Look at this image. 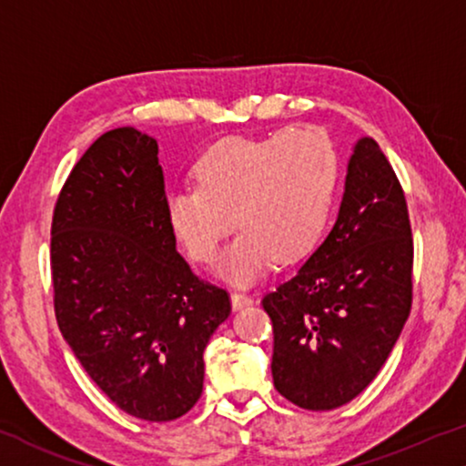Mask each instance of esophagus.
I'll use <instances>...</instances> for the list:
<instances>
[{"label":"esophagus","mask_w":466,"mask_h":466,"mask_svg":"<svg viewBox=\"0 0 466 466\" xmlns=\"http://www.w3.org/2000/svg\"><path fill=\"white\" fill-rule=\"evenodd\" d=\"M248 304H253V298L248 296V293L232 291V308H234V310H240V308H245Z\"/></svg>","instance_id":"esophagus-1"}]
</instances>
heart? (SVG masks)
Returning a JSON list of instances; mask_svg holds the SVG:
<instances>
[{
  "instance_id": "b5f03b06",
  "label": "heart",
  "mask_w": 466,
  "mask_h": 466,
  "mask_svg": "<svg viewBox=\"0 0 466 466\" xmlns=\"http://www.w3.org/2000/svg\"><path fill=\"white\" fill-rule=\"evenodd\" d=\"M192 175L196 186L167 198L170 230L189 258L208 264L236 219L242 230L219 268L248 283L274 259L293 264L314 251L329 224L339 160L325 130L285 127L213 143Z\"/></svg>"
}]
</instances>
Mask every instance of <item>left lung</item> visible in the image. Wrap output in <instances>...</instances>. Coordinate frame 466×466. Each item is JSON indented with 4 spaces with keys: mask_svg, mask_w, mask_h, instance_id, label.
Wrapping results in <instances>:
<instances>
[{
    "mask_svg": "<svg viewBox=\"0 0 466 466\" xmlns=\"http://www.w3.org/2000/svg\"><path fill=\"white\" fill-rule=\"evenodd\" d=\"M408 202L371 137L357 143L336 226L296 277L266 293L272 378L293 405L336 410L389 359L411 310Z\"/></svg>",
    "mask_w": 466,
    "mask_h": 466,
    "instance_id": "left-lung-1",
    "label": "left lung"
}]
</instances>
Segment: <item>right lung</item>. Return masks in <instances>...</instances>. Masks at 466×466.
Listing matches in <instances>:
<instances>
[{
	"label": "right lung",
	"mask_w": 466,
	"mask_h": 466,
	"mask_svg": "<svg viewBox=\"0 0 466 466\" xmlns=\"http://www.w3.org/2000/svg\"><path fill=\"white\" fill-rule=\"evenodd\" d=\"M50 234L55 317L88 376L141 420L187 414L232 304L177 253L158 143L130 127L101 135L63 183Z\"/></svg>",
	"instance_id": "right-lung-1"
}]
</instances>
